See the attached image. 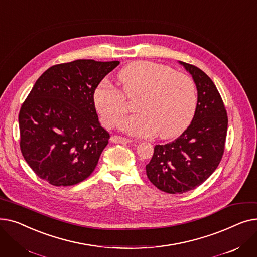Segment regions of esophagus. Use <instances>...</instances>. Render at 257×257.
Here are the masks:
<instances>
[{"label":"esophagus","mask_w":257,"mask_h":257,"mask_svg":"<svg viewBox=\"0 0 257 257\" xmlns=\"http://www.w3.org/2000/svg\"><path fill=\"white\" fill-rule=\"evenodd\" d=\"M110 141L112 143H115V144H129V143H132V140H129V139H126V138H121V137H118V136H113Z\"/></svg>","instance_id":"34e87169"}]
</instances>
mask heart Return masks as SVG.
Returning <instances> with one entry per match:
<instances>
[{
	"label": "heart",
	"instance_id": "1",
	"mask_svg": "<svg viewBox=\"0 0 257 257\" xmlns=\"http://www.w3.org/2000/svg\"><path fill=\"white\" fill-rule=\"evenodd\" d=\"M116 79L119 89L101 83L93 91V104L103 123L113 128L128 111L125 98L138 97L139 113L124 120L121 127L139 137L161 139L178 137L191 124L197 108V91L190 76L165 64L137 61L121 69Z\"/></svg>",
	"mask_w": 257,
	"mask_h": 257
}]
</instances>
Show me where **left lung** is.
<instances>
[{"mask_svg": "<svg viewBox=\"0 0 257 257\" xmlns=\"http://www.w3.org/2000/svg\"><path fill=\"white\" fill-rule=\"evenodd\" d=\"M198 90L191 125L175 141L156 145L146 166L149 180L168 194H183L203 183L218 168L225 150L227 111L212 80L199 67L180 61Z\"/></svg>", "mask_w": 257, "mask_h": 257, "instance_id": "1", "label": "left lung"}]
</instances>
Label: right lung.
Masks as SVG:
<instances>
[{
    "mask_svg": "<svg viewBox=\"0 0 257 257\" xmlns=\"http://www.w3.org/2000/svg\"><path fill=\"white\" fill-rule=\"evenodd\" d=\"M119 61L79 59L40 76L19 113L21 152L37 176L54 186L85 180L110 139L99 123L93 91Z\"/></svg>",
    "mask_w": 257,
    "mask_h": 257,
    "instance_id": "obj_1",
    "label": "right lung"
}]
</instances>
